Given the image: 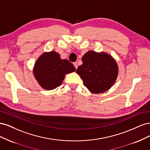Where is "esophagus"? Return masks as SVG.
<instances>
[{
  "mask_svg": "<svg viewBox=\"0 0 150 150\" xmlns=\"http://www.w3.org/2000/svg\"><path fill=\"white\" fill-rule=\"evenodd\" d=\"M73 65H74V67L76 68V69H77V68H78V63H77L76 62L73 63Z\"/></svg>",
  "mask_w": 150,
  "mask_h": 150,
  "instance_id": "34e87169",
  "label": "esophagus"
}]
</instances>
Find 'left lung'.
Masks as SVG:
<instances>
[{"mask_svg": "<svg viewBox=\"0 0 150 150\" xmlns=\"http://www.w3.org/2000/svg\"><path fill=\"white\" fill-rule=\"evenodd\" d=\"M83 64L76 72L83 84L93 93L105 92L114 84L118 68L116 61L108 54L90 51L82 57Z\"/></svg>", "mask_w": 150, "mask_h": 150, "instance_id": "obj_1", "label": "left lung"}]
</instances>
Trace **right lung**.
<instances>
[{
  "instance_id": "1",
  "label": "right lung",
  "mask_w": 150,
  "mask_h": 150,
  "mask_svg": "<svg viewBox=\"0 0 150 150\" xmlns=\"http://www.w3.org/2000/svg\"><path fill=\"white\" fill-rule=\"evenodd\" d=\"M73 64L67 59H61L60 55L54 51L44 53L36 61L34 74L42 87L52 90L59 87L67 73L74 72Z\"/></svg>"
}]
</instances>
